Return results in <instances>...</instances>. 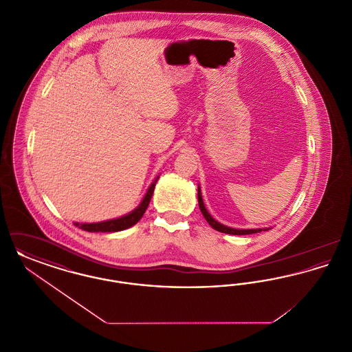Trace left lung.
<instances>
[{
	"label": "left lung",
	"mask_w": 352,
	"mask_h": 352,
	"mask_svg": "<svg viewBox=\"0 0 352 352\" xmlns=\"http://www.w3.org/2000/svg\"><path fill=\"white\" fill-rule=\"evenodd\" d=\"M198 203H199V208H201V214H203L204 219L207 220V223H208L214 230L219 231V232L228 234H257V232H261V231H263L261 228H258V230H236V228L227 227V226H224V224L217 221L215 219L212 218V217L208 214V211H207L206 207H204V203H203V199H201V192L199 186H198ZM268 230L269 228H264V231H268Z\"/></svg>",
	"instance_id": "left-lung-1"
}]
</instances>
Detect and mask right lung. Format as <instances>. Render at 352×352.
<instances>
[{
    "label": "right lung",
    "mask_w": 352,
    "mask_h": 352,
    "mask_svg": "<svg viewBox=\"0 0 352 352\" xmlns=\"http://www.w3.org/2000/svg\"><path fill=\"white\" fill-rule=\"evenodd\" d=\"M158 178L160 177H157L154 179V182L151 184V187L148 188V191H146L142 201L140 203V206L132 212H129L128 215H124L121 218L112 219V220H105V221H100V223H83V224L74 223V224L78 226L79 228H82L84 231H87V232H118V231H122V230H126V228L132 227L145 214V211H146V208L151 203V195H153V191H154V187H155Z\"/></svg>",
    "instance_id": "right-lung-1"
}]
</instances>
